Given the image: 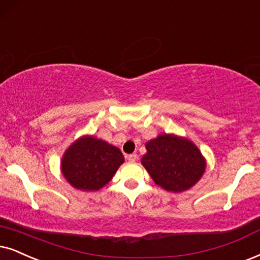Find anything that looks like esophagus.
I'll use <instances>...</instances> for the list:
<instances>
[{
	"instance_id": "1",
	"label": "esophagus",
	"mask_w": 260,
	"mask_h": 260,
	"mask_svg": "<svg viewBox=\"0 0 260 260\" xmlns=\"http://www.w3.org/2000/svg\"><path fill=\"white\" fill-rule=\"evenodd\" d=\"M126 159L128 160V162H136V160H137V154H136V153L127 154V156H126Z\"/></svg>"
}]
</instances>
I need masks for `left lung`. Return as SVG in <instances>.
Instances as JSON below:
<instances>
[{"label": "left lung", "instance_id": "8db88e82", "mask_svg": "<svg viewBox=\"0 0 260 260\" xmlns=\"http://www.w3.org/2000/svg\"><path fill=\"white\" fill-rule=\"evenodd\" d=\"M141 164L153 182L173 193L188 190L202 179L206 159L192 140L162 133L145 144Z\"/></svg>", "mask_w": 260, "mask_h": 260}]
</instances>
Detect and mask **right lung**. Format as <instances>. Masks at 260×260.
I'll return each mask as SVG.
<instances>
[{
	"mask_svg": "<svg viewBox=\"0 0 260 260\" xmlns=\"http://www.w3.org/2000/svg\"><path fill=\"white\" fill-rule=\"evenodd\" d=\"M123 162L119 147L94 136H83L64 151L61 173L72 187L92 192L106 186Z\"/></svg>",
	"mask_w": 260,
	"mask_h": 260,
	"instance_id": "1",
	"label": "right lung"
}]
</instances>
